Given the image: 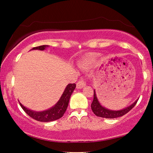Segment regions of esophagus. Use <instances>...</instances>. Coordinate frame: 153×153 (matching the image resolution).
I'll use <instances>...</instances> for the list:
<instances>
[{
  "label": "esophagus",
  "instance_id": "esophagus-1",
  "mask_svg": "<svg viewBox=\"0 0 153 153\" xmlns=\"http://www.w3.org/2000/svg\"><path fill=\"white\" fill-rule=\"evenodd\" d=\"M86 82L85 81V79L81 78L78 82H77L76 86H77V88H82L83 87L86 86Z\"/></svg>",
  "mask_w": 153,
  "mask_h": 153
}]
</instances>
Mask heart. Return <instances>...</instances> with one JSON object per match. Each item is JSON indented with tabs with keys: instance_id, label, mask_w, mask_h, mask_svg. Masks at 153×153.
I'll use <instances>...</instances> for the list:
<instances>
[{
	"instance_id": "1",
	"label": "heart",
	"mask_w": 153,
	"mask_h": 153,
	"mask_svg": "<svg viewBox=\"0 0 153 153\" xmlns=\"http://www.w3.org/2000/svg\"><path fill=\"white\" fill-rule=\"evenodd\" d=\"M94 56H92V57H91V59H90V60H88V61H92V60H93V59H94Z\"/></svg>"
}]
</instances>
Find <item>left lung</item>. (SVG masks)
Listing matches in <instances>:
<instances>
[{
    "label": "left lung",
    "instance_id": "left-lung-1",
    "mask_svg": "<svg viewBox=\"0 0 153 153\" xmlns=\"http://www.w3.org/2000/svg\"><path fill=\"white\" fill-rule=\"evenodd\" d=\"M138 100H136L132 105L129 106L128 107L126 108H123L122 110L120 111H112L107 109L105 107H103L100 104L97 98V95L95 94V91H94V98H93V101L91 104V108L96 115L98 117H104L107 119H113V118H117L126 115V113H128L131 108H132L134 106L136 105Z\"/></svg>",
    "mask_w": 153,
    "mask_h": 153
}]
</instances>
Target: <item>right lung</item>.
I'll use <instances>...</instances> for the list:
<instances>
[{
  "label": "right lung",
  "instance_id": "obj_1",
  "mask_svg": "<svg viewBox=\"0 0 153 153\" xmlns=\"http://www.w3.org/2000/svg\"><path fill=\"white\" fill-rule=\"evenodd\" d=\"M48 45H42L37 47H33L32 50H45ZM76 84H69L67 86L65 90L63 92V94H62L60 100H59L56 104L49 109L41 111V112H36V111H32L30 109H27L26 107L23 106L21 103L19 104L21 107L23 108L25 113L28 115L33 118V120L36 121H41V122H49V121H53L58 120V119L63 117L64 113H65L67 106L69 104V98H70L72 92H74V89L76 88Z\"/></svg>",
  "mask_w": 153,
  "mask_h": 153
}]
</instances>
